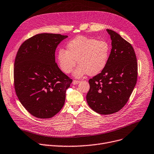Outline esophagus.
Listing matches in <instances>:
<instances>
[{
    "label": "esophagus",
    "instance_id": "1",
    "mask_svg": "<svg viewBox=\"0 0 154 154\" xmlns=\"http://www.w3.org/2000/svg\"><path fill=\"white\" fill-rule=\"evenodd\" d=\"M80 83V81L79 80H73L72 82V84L73 85H77L78 84Z\"/></svg>",
    "mask_w": 154,
    "mask_h": 154
}]
</instances>
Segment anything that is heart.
<instances>
[{
    "mask_svg": "<svg viewBox=\"0 0 154 154\" xmlns=\"http://www.w3.org/2000/svg\"><path fill=\"white\" fill-rule=\"evenodd\" d=\"M67 49L58 51L59 65L64 73L70 74L78 60L79 66L74 72L76 78L87 74L94 76L100 73L106 66L110 54L109 46L105 41L83 36L71 40L67 45Z\"/></svg>",
    "mask_w": 154,
    "mask_h": 154,
    "instance_id": "1",
    "label": "heart"
}]
</instances>
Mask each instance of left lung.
Returning <instances> with one entry per match:
<instances>
[{
    "label": "left lung",
    "instance_id": "1",
    "mask_svg": "<svg viewBox=\"0 0 154 154\" xmlns=\"http://www.w3.org/2000/svg\"><path fill=\"white\" fill-rule=\"evenodd\" d=\"M112 49L101 73L88 80L86 98L89 106L100 115H111L128 102L137 79V63L132 45L119 34L107 29Z\"/></svg>",
    "mask_w": 154,
    "mask_h": 154
}]
</instances>
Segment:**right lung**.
Instances as JSON below:
<instances>
[{
  "label": "right lung",
  "mask_w": 154,
  "mask_h": 154,
  "mask_svg": "<svg viewBox=\"0 0 154 154\" xmlns=\"http://www.w3.org/2000/svg\"><path fill=\"white\" fill-rule=\"evenodd\" d=\"M68 36L41 33L24 42L17 52L14 69L16 94L35 117H53L63 107L66 91L72 80L55 61L57 45Z\"/></svg>",
  "instance_id": "obj_1"
}]
</instances>
